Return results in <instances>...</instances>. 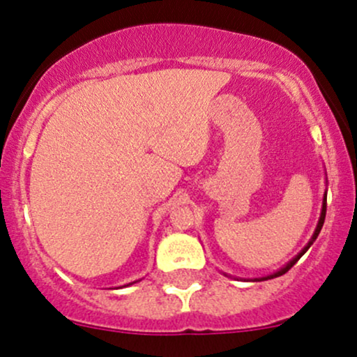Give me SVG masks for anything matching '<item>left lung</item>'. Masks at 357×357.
I'll return each instance as SVG.
<instances>
[{
  "label": "left lung",
  "mask_w": 357,
  "mask_h": 357,
  "mask_svg": "<svg viewBox=\"0 0 357 357\" xmlns=\"http://www.w3.org/2000/svg\"><path fill=\"white\" fill-rule=\"evenodd\" d=\"M326 210H327V196H324V203H322V213H321V220H319V225H317V228H315V231H314V236H312V240H310L309 243H307V247H305L304 250H302V252L298 253V255H297L296 258H294V260L290 261V264H287L284 268H282V270H278V272H275V273H272V275H268V277H264V278H260V280H268V278H275V277H280V275H284V273L289 272V270L292 268L294 265L297 264V261H298V258H301L302 255H304V253L307 252V250L310 248V245L314 243L315 238H317V235H319V233H321V230H322V225H324V220H326Z\"/></svg>",
  "instance_id": "obj_1"
}]
</instances>
